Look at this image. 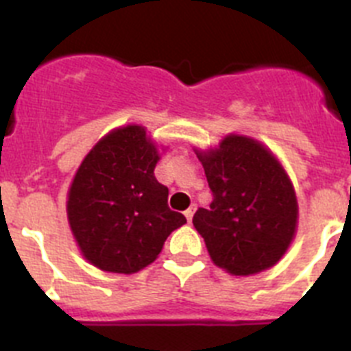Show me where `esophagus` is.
Wrapping results in <instances>:
<instances>
[{
  "instance_id": "obj_1",
  "label": "esophagus",
  "mask_w": 351,
  "mask_h": 351,
  "mask_svg": "<svg viewBox=\"0 0 351 351\" xmlns=\"http://www.w3.org/2000/svg\"><path fill=\"white\" fill-rule=\"evenodd\" d=\"M193 213H195V206H191L190 209L184 210V216L186 219H188V223H191V219H193Z\"/></svg>"
}]
</instances>
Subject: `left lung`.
Instances as JSON below:
<instances>
[{"mask_svg": "<svg viewBox=\"0 0 351 351\" xmlns=\"http://www.w3.org/2000/svg\"><path fill=\"white\" fill-rule=\"evenodd\" d=\"M213 202L193 225L210 260L234 276L258 274L280 262L297 232L299 204L280 160L262 142L230 133L218 147L195 151Z\"/></svg>", "mask_w": 351, "mask_h": 351, "instance_id": "obj_1", "label": "left lung"}]
</instances>
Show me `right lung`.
<instances>
[{
	"instance_id": "add662e5",
	"label": "right lung",
	"mask_w": 351,
	"mask_h": 351,
	"mask_svg": "<svg viewBox=\"0 0 351 351\" xmlns=\"http://www.w3.org/2000/svg\"><path fill=\"white\" fill-rule=\"evenodd\" d=\"M158 161V145L144 126L126 125L96 142L77 169L68 223L84 258L100 271H142L186 223L169 209V188L154 178Z\"/></svg>"
}]
</instances>
